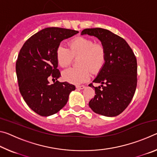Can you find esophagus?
Returning <instances> with one entry per match:
<instances>
[{"instance_id": "esophagus-1", "label": "esophagus", "mask_w": 157, "mask_h": 157, "mask_svg": "<svg viewBox=\"0 0 157 157\" xmlns=\"http://www.w3.org/2000/svg\"><path fill=\"white\" fill-rule=\"evenodd\" d=\"M76 88L78 89H83L85 88V86H84V85H77Z\"/></svg>"}]
</instances>
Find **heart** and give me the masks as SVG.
<instances>
[{"label":"heart","mask_w":157,"mask_h":157,"mask_svg":"<svg viewBox=\"0 0 157 157\" xmlns=\"http://www.w3.org/2000/svg\"><path fill=\"white\" fill-rule=\"evenodd\" d=\"M79 68H70L63 71L62 78L73 84H79L88 80L90 71L97 73L104 65L106 50L104 45L95 43L93 39L85 36L73 39L68 44V48L62 45L58 46L56 57L58 64L65 68L71 64L73 57H78Z\"/></svg>","instance_id":"b5f03b06"}]
</instances>
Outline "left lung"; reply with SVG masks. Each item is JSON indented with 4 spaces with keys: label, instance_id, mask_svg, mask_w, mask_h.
<instances>
[{
    "label": "left lung",
    "instance_id": "obj_1",
    "mask_svg": "<svg viewBox=\"0 0 157 157\" xmlns=\"http://www.w3.org/2000/svg\"><path fill=\"white\" fill-rule=\"evenodd\" d=\"M82 34L96 36L106 50L105 64L94 82L95 95L89 105L95 113L113 117L121 113L132 100L137 85V62L134 52L124 39L106 29L82 30Z\"/></svg>",
    "mask_w": 157,
    "mask_h": 157
}]
</instances>
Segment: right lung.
I'll return each mask as SVG.
<instances>
[{
	"label": "right lung",
	"mask_w": 157,
	"mask_h": 157,
	"mask_svg": "<svg viewBox=\"0 0 157 157\" xmlns=\"http://www.w3.org/2000/svg\"><path fill=\"white\" fill-rule=\"evenodd\" d=\"M78 33L62 28H45L30 36L20 50L16 63L18 88L26 104L39 115L57 113L75 89L67 82L50 84L48 79L61 76L56 57L60 43Z\"/></svg>",
	"instance_id": "1"
}]
</instances>
